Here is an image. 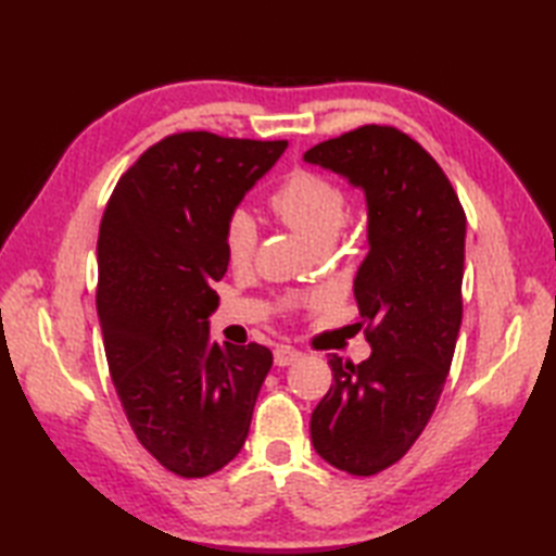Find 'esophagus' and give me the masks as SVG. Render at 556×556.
<instances>
[{"label":"esophagus","mask_w":556,"mask_h":556,"mask_svg":"<svg viewBox=\"0 0 556 556\" xmlns=\"http://www.w3.org/2000/svg\"><path fill=\"white\" fill-rule=\"evenodd\" d=\"M301 358V351L299 349H291V346H277L275 349V363L279 368H287V365L296 363Z\"/></svg>","instance_id":"1"}]
</instances>
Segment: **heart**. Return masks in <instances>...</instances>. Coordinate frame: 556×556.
I'll return each instance as SVG.
<instances>
[{"label": "heart", "mask_w": 556, "mask_h": 556, "mask_svg": "<svg viewBox=\"0 0 556 556\" xmlns=\"http://www.w3.org/2000/svg\"><path fill=\"white\" fill-rule=\"evenodd\" d=\"M269 210L289 229L303 236L311 245L332 243L341 224L346 219L349 193L332 176L315 169H293L269 195ZM257 229L245 210H233L224 222V253L229 265L245 267L255 255ZM323 293H291L281 301L285 311L311 308L320 305Z\"/></svg>", "instance_id": "obj_1"}]
</instances>
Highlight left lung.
I'll list each match as a JSON object with an SVG mask.
<instances>
[{
  "mask_svg": "<svg viewBox=\"0 0 556 556\" xmlns=\"http://www.w3.org/2000/svg\"><path fill=\"white\" fill-rule=\"evenodd\" d=\"M303 157L368 200L370 253L353 293L372 353L329 356L334 382L311 418L315 452L368 478L406 456L440 401L464 317L466 212L430 152L394 126H358Z\"/></svg>",
  "mask_w": 556,
  "mask_h": 556,
  "instance_id": "left-lung-1",
  "label": "left lung"
}]
</instances>
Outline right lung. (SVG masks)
Instances as JSON below:
<instances>
[{
    "instance_id": "1",
    "label": "right lung",
    "mask_w": 556,
    "mask_h": 556,
    "mask_svg": "<svg viewBox=\"0 0 556 556\" xmlns=\"http://www.w3.org/2000/svg\"><path fill=\"white\" fill-rule=\"evenodd\" d=\"M287 140L184 131L150 146L104 207L98 315L138 442L174 476L205 478L241 452L271 351L217 344L207 317L227 271L224 222Z\"/></svg>"
}]
</instances>
